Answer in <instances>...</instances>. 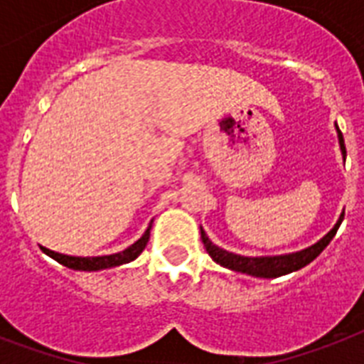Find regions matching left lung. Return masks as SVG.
Returning a JSON list of instances; mask_svg holds the SVG:
<instances>
[{
    "mask_svg": "<svg viewBox=\"0 0 364 364\" xmlns=\"http://www.w3.org/2000/svg\"><path fill=\"white\" fill-rule=\"evenodd\" d=\"M336 134H338L340 151H342V156L346 159L344 137H342V132L338 130V124H336ZM342 221H344V211L340 213L336 225H334L319 242H316L314 245H310V247L300 249V251H294V253L262 255V257H245V255L230 253L227 249L219 247V245H215V243L211 242L202 227H200V234H202V242H204L205 251L210 253V257L215 260L217 264H221L223 268H228V270L232 272H240V274H247V276L270 279V277L285 276V274H291V272H296L300 270V268H304L306 264H310L311 260L316 259V257H319V253H321L323 249L331 243V240L334 238V234H336V230H338L340 223Z\"/></svg>",
    "mask_w": 364,
    "mask_h": 364,
    "instance_id": "left-lung-1",
    "label": "left lung"
}]
</instances>
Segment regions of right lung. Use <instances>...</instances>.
Listing matches in <instances>:
<instances>
[{"mask_svg":"<svg viewBox=\"0 0 364 364\" xmlns=\"http://www.w3.org/2000/svg\"><path fill=\"white\" fill-rule=\"evenodd\" d=\"M151 227H153V221L149 223L147 230L143 232V236L137 242H134L132 245H128L126 249L119 251V253L113 255H102V257H75V255H64L58 253V251H53V249H47L39 245L43 249V253L48 255L50 259H54L56 262H60L65 268H71V270H81V272H98V270H107V268H115V266H122L132 262L134 259H137L141 251L145 249L149 242V236H151Z\"/></svg>","mask_w":364,"mask_h":364,"instance_id":"1","label":"right lung"}]
</instances>
